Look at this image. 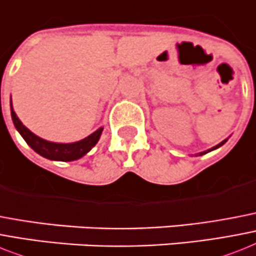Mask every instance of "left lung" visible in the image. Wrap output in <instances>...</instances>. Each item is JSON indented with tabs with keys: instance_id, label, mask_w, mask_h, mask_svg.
Segmentation results:
<instances>
[{
	"instance_id": "1",
	"label": "left lung",
	"mask_w": 256,
	"mask_h": 256,
	"mask_svg": "<svg viewBox=\"0 0 256 256\" xmlns=\"http://www.w3.org/2000/svg\"><path fill=\"white\" fill-rule=\"evenodd\" d=\"M226 140H228V139H225V140H222L221 143H218L217 146L212 147V148L206 150V151H202V152H198V154H196V156H201V155H204V154H208V152H210V151H213V150H217V148H220V147H221L222 144H225V143H226Z\"/></svg>"
}]
</instances>
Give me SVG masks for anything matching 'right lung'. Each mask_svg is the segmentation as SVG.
Masks as SVG:
<instances>
[{"label":"right lung","mask_w":256,"mask_h":256,"mask_svg":"<svg viewBox=\"0 0 256 256\" xmlns=\"http://www.w3.org/2000/svg\"><path fill=\"white\" fill-rule=\"evenodd\" d=\"M10 112H12V120L16 126V132L22 135V138L26 140V143L31 148L34 150L35 152L39 154L40 156L50 159V160H58V162H72L78 160L80 158L90 151L96 146V143L98 142L100 136L102 134L104 128H97L94 132L88 135L86 138L78 140V142L72 143H58V142H50L46 139L40 138L34 132H30L28 128L24 126L18 116L16 114L13 109V102H12V97H10Z\"/></svg>","instance_id":"add662e5"}]
</instances>
